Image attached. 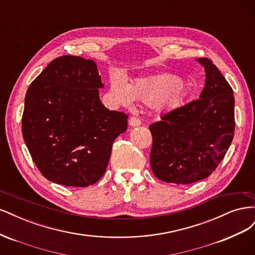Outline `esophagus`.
I'll list each match as a JSON object with an SVG mask.
<instances>
[{
  "label": "esophagus",
  "instance_id": "1",
  "mask_svg": "<svg viewBox=\"0 0 255 255\" xmlns=\"http://www.w3.org/2000/svg\"><path fill=\"white\" fill-rule=\"evenodd\" d=\"M128 125L130 127H139L141 125V121L139 118H137V117H130L128 120Z\"/></svg>",
  "mask_w": 255,
  "mask_h": 255
}]
</instances>
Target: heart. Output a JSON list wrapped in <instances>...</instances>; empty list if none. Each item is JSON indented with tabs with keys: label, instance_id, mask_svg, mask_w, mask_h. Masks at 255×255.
I'll list each match as a JSON object with an SVG mask.
<instances>
[{
	"label": "heart",
	"instance_id": "obj_1",
	"mask_svg": "<svg viewBox=\"0 0 255 255\" xmlns=\"http://www.w3.org/2000/svg\"><path fill=\"white\" fill-rule=\"evenodd\" d=\"M111 94L118 103L132 106L135 100L153 105L159 114L170 113L179 107L186 96L183 80L174 74H158L137 79L128 85L120 79L111 82Z\"/></svg>",
	"mask_w": 255,
	"mask_h": 255
}]
</instances>
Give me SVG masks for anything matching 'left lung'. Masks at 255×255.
Segmentation results:
<instances>
[{"mask_svg": "<svg viewBox=\"0 0 255 255\" xmlns=\"http://www.w3.org/2000/svg\"><path fill=\"white\" fill-rule=\"evenodd\" d=\"M197 61L205 71L200 99L161 116L149 127L151 168L163 182L190 184L206 179L234 137L233 90L211 59Z\"/></svg>", "mask_w": 255, "mask_h": 255, "instance_id": "left-lung-1", "label": "left lung"}]
</instances>
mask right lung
Masks as SVG:
<instances>
[{
    "label": "right lung",
    "mask_w": 255,
    "mask_h": 255,
    "mask_svg": "<svg viewBox=\"0 0 255 255\" xmlns=\"http://www.w3.org/2000/svg\"><path fill=\"white\" fill-rule=\"evenodd\" d=\"M103 87L95 61L72 55L52 60L29 85L22 135L45 179L86 187L105 173L128 116L106 109L99 97Z\"/></svg>",
    "instance_id": "add662e5"
}]
</instances>
